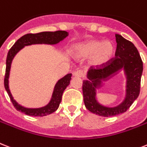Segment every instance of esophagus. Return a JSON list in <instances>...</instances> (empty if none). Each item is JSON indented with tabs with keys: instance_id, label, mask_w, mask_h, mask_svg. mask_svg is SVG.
<instances>
[{
	"instance_id": "obj_1",
	"label": "esophagus",
	"mask_w": 147,
	"mask_h": 147,
	"mask_svg": "<svg viewBox=\"0 0 147 147\" xmlns=\"http://www.w3.org/2000/svg\"><path fill=\"white\" fill-rule=\"evenodd\" d=\"M74 76H76V77H80V78H84V72L83 71V70L79 69L77 70L74 72Z\"/></svg>"
}]
</instances>
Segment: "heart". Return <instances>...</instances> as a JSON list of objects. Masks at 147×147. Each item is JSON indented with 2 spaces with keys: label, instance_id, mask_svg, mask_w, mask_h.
Instances as JSON below:
<instances>
[{
  "label": "heart",
  "instance_id": "obj_1",
  "mask_svg": "<svg viewBox=\"0 0 147 147\" xmlns=\"http://www.w3.org/2000/svg\"><path fill=\"white\" fill-rule=\"evenodd\" d=\"M73 53L78 59L93 58L95 65H102L113 58L115 47L109 40H89L75 45Z\"/></svg>",
  "mask_w": 147,
  "mask_h": 147
}]
</instances>
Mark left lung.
<instances>
[{
  "instance_id": "8db88e82",
  "label": "left lung",
  "mask_w": 147,
  "mask_h": 147,
  "mask_svg": "<svg viewBox=\"0 0 147 147\" xmlns=\"http://www.w3.org/2000/svg\"><path fill=\"white\" fill-rule=\"evenodd\" d=\"M117 43L115 57L102 65L91 67L88 71V80L83 81L82 91L86 108L100 116L109 117L125 113L138 98L140 90V81L143 72V62L138 49L134 44L119 34H115ZM122 67L127 77L126 97L122 104L115 107H107L96 100V88L105 80Z\"/></svg>"
}]
</instances>
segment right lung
Instances as JSON below:
<instances>
[{"instance_id": "obj_1", "label": "right lung", "mask_w": 147, "mask_h": 147, "mask_svg": "<svg viewBox=\"0 0 147 147\" xmlns=\"http://www.w3.org/2000/svg\"><path fill=\"white\" fill-rule=\"evenodd\" d=\"M69 35V33L65 31H57V32H43L36 34H26L18 39L16 43L13 45L11 48L9 49L7 53V60H6V71L5 76H4V87L9 95L10 100L14 106L16 110L25 113L26 115H31V116H45L47 115H50L51 113H54L59 106L61 102L62 95L63 91L65 90L70 83L71 74H68L65 76L58 81L53 90V96L51 102L47 105L46 107L38 109H28L20 106L16 102V100L12 96V94L9 91V85H8V78H9V70L11 65L12 60L13 59L14 56L20 51L24 46L27 45H34V44H47V45H55L59 43L60 40L66 38Z\"/></svg>"}]
</instances>
